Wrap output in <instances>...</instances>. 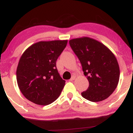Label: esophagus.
<instances>
[{
  "mask_svg": "<svg viewBox=\"0 0 133 133\" xmlns=\"http://www.w3.org/2000/svg\"><path fill=\"white\" fill-rule=\"evenodd\" d=\"M75 78H76V77H75V76H72V77H71V79H70V81H74V79H75Z\"/></svg>",
  "mask_w": 133,
  "mask_h": 133,
  "instance_id": "34e87169",
  "label": "esophagus"
}]
</instances>
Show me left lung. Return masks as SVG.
<instances>
[{"instance_id": "8db88e82", "label": "left lung", "mask_w": 133, "mask_h": 133, "mask_svg": "<svg viewBox=\"0 0 133 133\" xmlns=\"http://www.w3.org/2000/svg\"><path fill=\"white\" fill-rule=\"evenodd\" d=\"M71 49L78 57L89 88L81 92L84 98L99 102L114 92L119 79V67L113 53L101 42L84 37L69 41Z\"/></svg>"}]
</instances>
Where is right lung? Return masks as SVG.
<instances>
[{"label":"right lung","instance_id":"right-lung-1","mask_svg":"<svg viewBox=\"0 0 133 133\" xmlns=\"http://www.w3.org/2000/svg\"><path fill=\"white\" fill-rule=\"evenodd\" d=\"M67 43V40L40 41L23 53L17 68V81L30 101L45 106L60 96L65 81L58 72L56 61Z\"/></svg>","mask_w":133,"mask_h":133}]
</instances>
